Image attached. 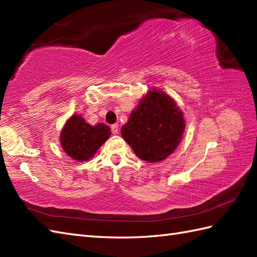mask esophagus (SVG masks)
<instances>
[{
    "mask_svg": "<svg viewBox=\"0 0 257 257\" xmlns=\"http://www.w3.org/2000/svg\"><path fill=\"white\" fill-rule=\"evenodd\" d=\"M111 133L113 134V135H117L118 134V132H119V125L117 124V123H114V124H111Z\"/></svg>",
    "mask_w": 257,
    "mask_h": 257,
    "instance_id": "1",
    "label": "esophagus"
}]
</instances>
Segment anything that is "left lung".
I'll list each match as a JSON object with an SVG mask.
<instances>
[{
	"label": "left lung",
	"mask_w": 257,
	"mask_h": 257,
	"mask_svg": "<svg viewBox=\"0 0 257 257\" xmlns=\"http://www.w3.org/2000/svg\"><path fill=\"white\" fill-rule=\"evenodd\" d=\"M184 128L183 113L176 101L152 88L130 113L121 136L141 160L159 162L176 150Z\"/></svg>",
	"instance_id": "obj_1"
}]
</instances>
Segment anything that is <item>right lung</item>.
I'll list each match as a JSON object with an SVG mask.
<instances>
[{
    "instance_id": "add662e5",
    "label": "right lung",
    "mask_w": 257,
    "mask_h": 257,
    "mask_svg": "<svg viewBox=\"0 0 257 257\" xmlns=\"http://www.w3.org/2000/svg\"><path fill=\"white\" fill-rule=\"evenodd\" d=\"M110 135V128L105 123L90 125L79 114H73L65 123L59 141L72 159L83 162L89 160Z\"/></svg>"
}]
</instances>
